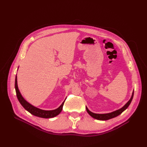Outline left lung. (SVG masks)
Here are the masks:
<instances>
[{
    "label": "left lung",
    "instance_id": "1",
    "mask_svg": "<svg viewBox=\"0 0 147 147\" xmlns=\"http://www.w3.org/2000/svg\"><path fill=\"white\" fill-rule=\"evenodd\" d=\"M134 90L132 92V96H131L130 99H129V101L124 106H123L122 108H121L120 109L115 110L113 112H111L110 113H107V114H96V113H94L91 112L90 111H89L87 108V107H86V111L91 117H92L95 119L99 120H107L114 118L115 117L118 116L119 115L121 114L126 109H127V108L129 106L130 104L132 101V99L134 97Z\"/></svg>",
    "mask_w": 147,
    "mask_h": 147
}]
</instances>
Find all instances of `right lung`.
<instances>
[{"label": "right lung", "instance_id": "obj_1", "mask_svg": "<svg viewBox=\"0 0 147 147\" xmlns=\"http://www.w3.org/2000/svg\"><path fill=\"white\" fill-rule=\"evenodd\" d=\"M15 91H16L17 96L19 102L22 105V106L24 108V109L28 111L30 113L35 115V116L41 117V118H45V119H49L52 118L58 115L63 110V107L64 105V103L65 101L62 103V104L58 108V109L53 110H43L40 109H38L37 107L32 105L28 103L26 100L22 97L21 95L20 92L18 89V84H17V77L16 76L15 77Z\"/></svg>", "mask_w": 147, "mask_h": 147}]
</instances>
